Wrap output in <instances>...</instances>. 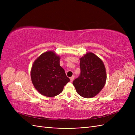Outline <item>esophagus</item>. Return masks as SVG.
Instances as JSON below:
<instances>
[{"label": "esophagus", "mask_w": 135, "mask_h": 135, "mask_svg": "<svg viewBox=\"0 0 135 135\" xmlns=\"http://www.w3.org/2000/svg\"><path fill=\"white\" fill-rule=\"evenodd\" d=\"M70 81L72 82V81L74 80V76H72L71 77H70Z\"/></svg>", "instance_id": "obj_1"}]
</instances>
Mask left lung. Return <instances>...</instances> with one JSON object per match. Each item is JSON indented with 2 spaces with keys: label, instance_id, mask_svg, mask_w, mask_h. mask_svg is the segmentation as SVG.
I'll use <instances>...</instances> for the list:
<instances>
[{
  "label": "left lung",
  "instance_id": "obj_1",
  "mask_svg": "<svg viewBox=\"0 0 135 135\" xmlns=\"http://www.w3.org/2000/svg\"><path fill=\"white\" fill-rule=\"evenodd\" d=\"M80 75L73 82L76 92L81 97L89 99L96 96L107 80V73L103 61L92 52L80 58Z\"/></svg>",
  "mask_w": 135,
  "mask_h": 135
}]
</instances>
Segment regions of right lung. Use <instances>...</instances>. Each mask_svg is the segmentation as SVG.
<instances>
[{"mask_svg":"<svg viewBox=\"0 0 135 135\" xmlns=\"http://www.w3.org/2000/svg\"><path fill=\"white\" fill-rule=\"evenodd\" d=\"M60 57L54 51H48L40 55L31 69V78L35 88L41 95L55 97L62 92L70 79L60 65Z\"/></svg>","mask_w":135,"mask_h":135,"instance_id":"right-lung-1","label":"right lung"}]
</instances>
